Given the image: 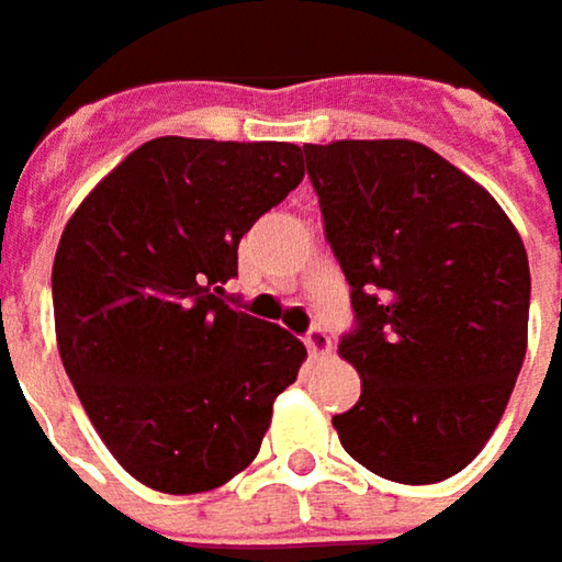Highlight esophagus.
<instances>
[{
  "label": "esophagus",
  "mask_w": 562,
  "mask_h": 562,
  "mask_svg": "<svg viewBox=\"0 0 562 562\" xmlns=\"http://www.w3.org/2000/svg\"><path fill=\"white\" fill-rule=\"evenodd\" d=\"M305 347H308L312 356H327L330 352V334L321 324H314L312 330L305 334Z\"/></svg>",
  "instance_id": "1"
}]
</instances>
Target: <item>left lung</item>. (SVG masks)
Wrapping results in <instances>:
<instances>
[{
  "instance_id": "1",
  "label": "left lung",
  "mask_w": 562,
  "mask_h": 562,
  "mask_svg": "<svg viewBox=\"0 0 562 562\" xmlns=\"http://www.w3.org/2000/svg\"><path fill=\"white\" fill-rule=\"evenodd\" d=\"M302 151L356 314L340 356L362 394L334 429L372 474L439 483L477 458L521 372L525 245L477 181L419 143Z\"/></svg>"
}]
</instances>
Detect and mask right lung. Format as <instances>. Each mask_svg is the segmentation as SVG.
I'll return each instance as SVG.
<instances>
[{
  "mask_svg": "<svg viewBox=\"0 0 562 562\" xmlns=\"http://www.w3.org/2000/svg\"><path fill=\"white\" fill-rule=\"evenodd\" d=\"M302 178L292 143L161 136L126 155L59 238V359L104 446L151 490L206 493L241 474L308 356L225 295L241 238Z\"/></svg>",
  "mask_w": 562,
  "mask_h": 562,
  "instance_id": "right-lung-1",
  "label": "right lung"
}]
</instances>
